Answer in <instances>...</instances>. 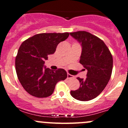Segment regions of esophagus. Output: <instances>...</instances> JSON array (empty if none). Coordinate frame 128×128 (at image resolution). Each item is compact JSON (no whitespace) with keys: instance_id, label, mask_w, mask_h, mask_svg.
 <instances>
[{"instance_id":"esophagus-1","label":"esophagus","mask_w":128,"mask_h":128,"mask_svg":"<svg viewBox=\"0 0 128 128\" xmlns=\"http://www.w3.org/2000/svg\"><path fill=\"white\" fill-rule=\"evenodd\" d=\"M74 76L71 75L70 74H68V79H72V78H74Z\"/></svg>"}]
</instances>
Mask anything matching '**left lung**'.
Listing matches in <instances>:
<instances>
[{
	"mask_svg": "<svg viewBox=\"0 0 128 128\" xmlns=\"http://www.w3.org/2000/svg\"><path fill=\"white\" fill-rule=\"evenodd\" d=\"M70 35L81 46L79 62L88 70L86 79L77 78L80 87L71 90L70 95L79 101H90L102 92L111 78L112 55L102 40L88 32L78 31Z\"/></svg>",
	"mask_w": 128,
	"mask_h": 128,
	"instance_id": "left-lung-1",
	"label": "left lung"
}]
</instances>
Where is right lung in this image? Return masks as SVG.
<instances>
[{
  "label": "right lung",
  "instance_id": "1",
  "mask_svg": "<svg viewBox=\"0 0 128 128\" xmlns=\"http://www.w3.org/2000/svg\"><path fill=\"white\" fill-rule=\"evenodd\" d=\"M69 36L68 32L42 33L21 44L16 58V70L18 80L28 94L39 98L49 97L57 83L66 79L64 69L51 70L44 64L48 56L54 54L58 44Z\"/></svg>",
  "mask_w": 128,
  "mask_h": 128
}]
</instances>
